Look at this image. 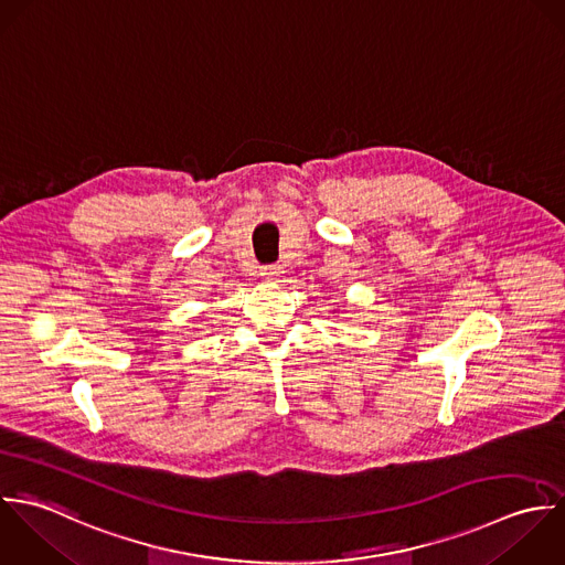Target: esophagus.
Here are the masks:
<instances>
[{"instance_id": "34e87169", "label": "esophagus", "mask_w": 565, "mask_h": 565, "mask_svg": "<svg viewBox=\"0 0 565 565\" xmlns=\"http://www.w3.org/2000/svg\"><path fill=\"white\" fill-rule=\"evenodd\" d=\"M259 275H262L264 279H270V281H273V279L279 277V268L273 266V264H270V266H262V273H259Z\"/></svg>"}]
</instances>
